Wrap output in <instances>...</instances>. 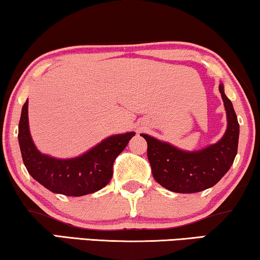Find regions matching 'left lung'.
<instances>
[{
	"mask_svg": "<svg viewBox=\"0 0 260 260\" xmlns=\"http://www.w3.org/2000/svg\"><path fill=\"white\" fill-rule=\"evenodd\" d=\"M227 112L228 125L217 143L198 151H184L171 144L146 138L148 160L154 179L167 190L178 193H193L214 186L227 173L238 153L239 123L232 101L225 96L223 86L218 87Z\"/></svg>",
	"mask_w": 260,
	"mask_h": 260,
	"instance_id": "obj_1",
	"label": "left lung"
}]
</instances>
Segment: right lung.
Masks as SVG:
<instances>
[{
  "mask_svg": "<svg viewBox=\"0 0 260 260\" xmlns=\"http://www.w3.org/2000/svg\"><path fill=\"white\" fill-rule=\"evenodd\" d=\"M135 133L114 135L79 157L55 159L37 149L28 129V100L23 104L19 122V144L28 173L53 193L85 196L109 184L113 162L124 150Z\"/></svg>",
  "mask_w": 260,
  "mask_h": 260,
  "instance_id": "obj_1",
  "label": "right lung"
}]
</instances>
